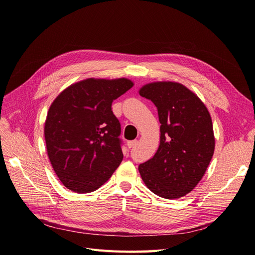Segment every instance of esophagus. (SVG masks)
I'll use <instances>...</instances> for the list:
<instances>
[{"mask_svg":"<svg viewBox=\"0 0 255 255\" xmlns=\"http://www.w3.org/2000/svg\"><path fill=\"white\" fill-rule=\"evenodd\" d=\"M137 144V140H130L127 142L128 148H133V146H135Z\"/></svg>","mask_w":255,"mask_h":255,"instance_id":"1","label":"esophagus"}]
</instances>
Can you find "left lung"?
<instances>
[{
	"label": "left lung",
	"instance_id": "obj_1",
	"mask_svg": "<svg viewBox=\"0 0 255 255\" xmlns=\"http://www.w3.org/2000/svg\"><path fill=\"white\" fill-rule=\"evenodd\" d=\"M139 95L158 111L159 148L138 170L145 186L158 196L179 198L203 179L215 150L210 113L197 95L182 84H146Z\"/></svg>",
	"mask_w": 255,
	"mask_h": 255
}]
</instances>
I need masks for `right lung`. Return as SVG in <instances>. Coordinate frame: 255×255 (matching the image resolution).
<instances>
[{
	"label": "right lung",
	"instance_id": "add662e5",
	"mask_svg": "<svg viewBox=\"0 0 255 255\" xmlns=\"http://www.w3.org/2000/svg\"><path fill=\"white\" fill-rule=\"evenodd\" d=\"M133 87L128 78H87L61 92L44 124L51 166L66 188L98 189L123 160L121 125L112 103Z\"/></svg>",
	"mask_w": 255,
	"mask_h": 255
}]
</instances>
